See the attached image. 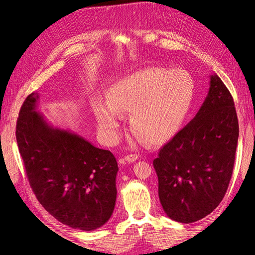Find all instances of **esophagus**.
<instances>
[{
  "instance_id": "1",
  "label": "esophagus",
  "mask_w": 255,
  "mask_h": 255,
  "mask_svg": "<svg viewBox=\"0 0 255 255\" xmlns=\"http://www.w3.org/2000/svg\"><path fill=\"white\" fill-rule=\"evenodd\" d=\"M138 159V155L137 154H128L125 156V160H126L127 162H129V163H131V162H134Z\"/></svg>"
}]
</instances>
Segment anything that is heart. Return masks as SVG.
I'll use <instances>...</instances> for the list:
<instances>
[{
  "label": "heart",
  "instance_id": "1",
  "mask_svg": "<svg viewBox=\"0 0 255 255\" xmlns=\"http://www.w3.org/2000/svg\"><path fill=\"white\" fill-rule=\"evenodd\" d=\"M193 95L194 81L186 71L147 68L116 81L107 101L93 102V112L110 141L118 137L122 113H131L132 131L148 143L161 144L181 126Z\"/></svg>",
  "mask_w": 255,
  "mask_h": 255
}]
</instances>
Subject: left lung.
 <instances>
[{"label": "left lung", "instance_id": "left-lung-1", "mask_svg": "<svg viewBox=\"0 0 255 255\" xmlns=\"http://www.w3.org/2000/svg\"><path fill=\"white\" fill-rule=\"evenodd\" d=\"M238 137L234 99L213 74L196 115L153 160L160 203L167 217L191 224L217 207L229 186Z\"/></svg>", "mask_w": 255, "mask_h": 255}]
</instances>
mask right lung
Wrapping results in <instances>:
<instances>
[{"label": "right lung", "instance_id": "add662e5", "mask_svg": "<svg viewBox=\"0 0 255 255\" xmlns=\"http://www.w3.org/2000/svg\"><path fill=\"white\" fill-rule=\"evenodd\" d=\"M39 94L20 107L16 140L27 177L42 207L71 228L92 231L110 220L116 203V158L80 134L48 124L36 111Z\"/></svg>", "mask_w": 255, "mask_h": 255}]
</instances>
